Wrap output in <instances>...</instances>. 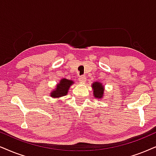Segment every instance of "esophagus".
Returning <instances> with one entry per match:
<instances>
[{
    "label": "esophagus",
    "mask_w": 156,
    "mask_h": 156,
    "mask_svg": "<svg viewBox=\"0 0 156 156\" xmlns=\"http://www.w3.org/2000/svg\"><path fill=\"white\" fill-rule=\"evenodd\" d=\"M79 80H80V82L84 83L86 80V77L85 76H81L79 78Z\"/></svg>",
    "instance_id": "obj_1"
}]
</instances>
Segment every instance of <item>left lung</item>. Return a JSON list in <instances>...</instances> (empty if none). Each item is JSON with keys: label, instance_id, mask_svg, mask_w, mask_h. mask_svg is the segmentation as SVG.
<instances>
[{"label": "left lung", "instance_id": "obj_1", "mask_svg": "<svg viewBox=\"0 0 156 156\" xmlns=\"http://www.w3.org/2000/svg\"><path fill=\"white\" fill-rule=\"evenodd\" d=\"M93 89H94V96L96 98H102L104 94V86H101V83L96 82L92 85Z\"/></svg>", "mask_w": 156, "mask_h": 156}]
</instances>
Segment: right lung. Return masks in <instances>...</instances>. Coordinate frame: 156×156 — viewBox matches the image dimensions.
Instances as JSON below:
<instances>
[{"instance_id": "add662e5", "label": "right lung", "mask_w": 156, "mask_h": 156, "mask_svg": "<svg viewBox=\"0 0 156 156\" xmlns=\"http://www.w3.org/2000/svg\"><path fill=\"white\" fill-rule=\"evenodd\" d=\"M72 80H69L66 78H63L60 80V83L57 86L56 89L54 91L51 93V96L55 98H58L60 96H63L66 95L68 91L69 88L73 83Z\"/></svg>"}]
</instances>
